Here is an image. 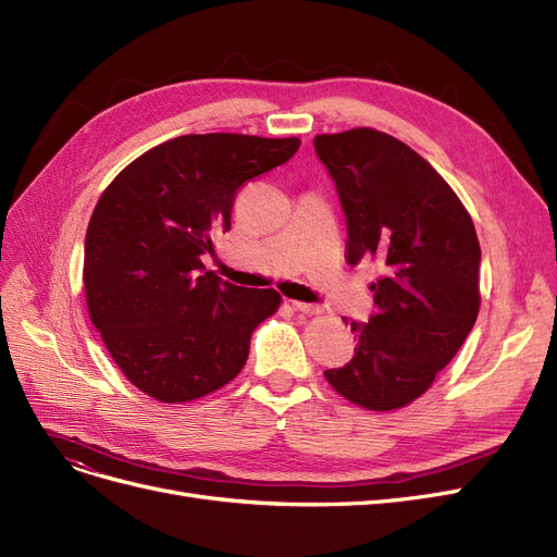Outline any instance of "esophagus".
<instances>
[{"mask_svg":"<svg viewBox=\"0 0 557 557\" xmlns=\"http://www.w3.org/2000/svg\"><path fill=\"white\" fill-rule=\"evenodd\" d=\"M294 310L300 312V314H319L323 307L314 305V302H298V300H294Z\"/></svg>","mask_w":557,"mask_h":557,"instance_id":"esophagus-1","label":"esophagus"}]
</instances>
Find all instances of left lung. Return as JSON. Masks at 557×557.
Segmentation results:
<instances>
[{
    "label": "left lung",
    "instance_id": "obj_1",
    "mask_svg": "<svg viewBox=\"0 0 557 557\" xmlns=\"http://www.w3.org/2000/svg\"><path fill=\"white\" fill-rule=\"evenodd\" d=\"M346 215V259L383 261L374 314L351 321L356 354L325 379L369 410H395L434 383L480 312V240L445 178L393 135H317Z\"/></svg>",
    "mask_w": 557,
    "mask_h": 557
}]
</instances>
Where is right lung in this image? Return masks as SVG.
<instances>
[{
	"mask_svg": "<svg viewBox=\"0 0 557 557\" xmlns=\"http://www.w3.org/2000/svg\"><path fill=\"white\" fill-rule=\"evenodd\" d=\"M298 137L181 135L133 160L100 195L85 238L89 317L126 379L164 404L193 401L238 376L275 289L206 271L230 232L245 181L271 172Z\"/></svg>",
	"mask_w": 557,
	"mask_h": 557,
	"instance_id": "add662e5",
	"label": "right lung"
}]
</instances>
